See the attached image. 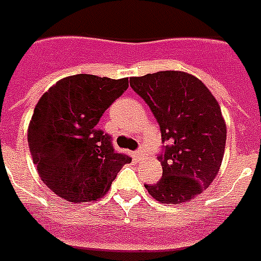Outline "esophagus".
<instances>
[{"instance_id":"esophagus-1","label":"esophagus","mask_w":261,"mask_h":261,"mask_svg":"<svg viewBox=\"0 0 261 261\" xmlns=\"http://www.w3.org/2000/svg\"><path fill=\"white\" fill-rule=\"evenodd\" d=\"M135 154L138 157H144L145 156V149L144 148H139L137 152H135Z\"/></svg>"}]
</instances>
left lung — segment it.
<instances>
[{
    "instance_id": "8db88e82",
    "label": "left lung",
    "mask_w": 261,
    "mask_h": 261,
    "mask_svg": "<svg viewBox=\"0 0 261 261\" xmlns=\"http://www.w3.org/2000/svg\"><path fill=\"white\" fill-rule=\"evenodd\" d=\"M133 90L145 99L168 141L159 160L162 179L145 185L166 204L192 201L216 178L223 160L227 127L210 89L192 73L159 71L130 77Z\"/></svg>"
}]
</instances>
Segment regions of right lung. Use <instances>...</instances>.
I'll return each instance as SVG.
<instances>
[{"instance_id":"right-lung-1","label":"right lung","mask_w":261,"mask_h":261,"mask_svg":"<svg viewBox=\"0 0 261 261\" xmlns=\"http://www.w3.org/2000/svg\"><path fill=\"white\" fill-rule=\"evenodd\" d=\"M128 89V77L77 73L60 79L35 105L27 139L41 180L69 202H90L107 194L131 157L116 153L99 119Z\"/></svg>"}]
</instances>
